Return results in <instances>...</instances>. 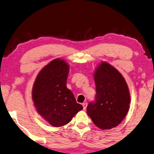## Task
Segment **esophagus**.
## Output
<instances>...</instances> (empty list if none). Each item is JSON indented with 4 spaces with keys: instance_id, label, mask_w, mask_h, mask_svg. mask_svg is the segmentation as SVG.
Listing matches in <instances>:
<instances>
[{
    "instance_id": "esophagus-1",
    "label": "esophagus",
    "mask_w": 154,
    "mask_h": 154,
    "mask_svg": "<svg viewBox=\"0 0 154 154\" xmlns=\"http://www.w3.org/2000/svg\"><path fill=\"white\" fill-rule=\"evenodd\" d=\"M82 107H83V109L85 110V109H86V107H87V103L85 102V103L82 104Z\"/></svg>"
}]
</instances>
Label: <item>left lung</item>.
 I'll return each mask as SVG.
<instances>
[{
    "mask_svg": "<svg viewBox=\"0 0 154 154\" xmlns=\"http://www.w3.org/2000/svg\"><path fill=\"white\" fill-rule=\"evenodd\" d=\"M94 78L96 101L87 106V114L98 128H114L124 120L129 109L128 85L118 69L104 61L96 67Z\"/></svg>",
    "mask_w": 154,
    "mask_h": 154,
    "instance_id": "obj_1",
    "label": "left lung"
}]
</instances>
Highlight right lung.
<instances>
[{"instance_id": "obj_1", "label": "right lung", "mask_w": 154, "mask_h": 154, "mask_svg": "<svg viewBox=\"0 0 154 154\" xmlns=\"http://www.w3.org/2000/svg\"><path fill=\"white\" fill-rule=\"evenodd\" d=\"M69 64L60 58L51 60L38 74L32 97L37 112L54 127L67 125L83 107L76 103L66 82Z\"/></svg>"}]
</instances>
